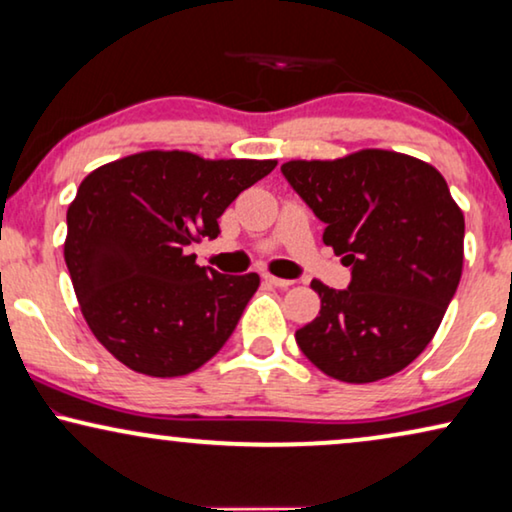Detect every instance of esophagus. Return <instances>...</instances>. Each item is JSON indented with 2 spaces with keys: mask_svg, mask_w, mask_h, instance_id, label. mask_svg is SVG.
Segmentation results:
<instances>
[{
  "mask_svg": "<svg viewBox=\"0 0 512 512\" xmlns=\"http://www.w3.org/2000/svg\"><path fill=\"white\" fill-rule=\"evenodd\" d=\"M265 282L277 286V289H289V286L293 284L291 279H282V277H272V275H265Z\"/></svg>",
  "mask_w": 512,
  "mask_h": 512,
  "instance_id": "esophagus-1",
  "label": "esophagus"
}]
</instances>
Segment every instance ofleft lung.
I'll list each match as a JSON object with an SVG mask.
<instances>
[{
  "instance_id": "left-lung-1",
  "label": "left lung",
  "mask_w": 512,
  "mask_h": 512,
  "mask_svg": "<svg viewBox=\"0 0 512 512\" xmlns=\"http://www.w3.org/2000/svg\"><path fill=\"white\" fill-rule=\"evenodd\" d=\"M282 174L352 268L342 291L312 282L321 310L296 331L300 352L349 384L410 366L436 335L464 265V214L443 174L384 149L289 160Z\"/></svg>"
}]
</instances>
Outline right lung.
Listing matches in <instances>:
<instances>
[{
    "label": "right lung",
    "instance_id": "obj_1",
    "mask_svg": "<svg viewBox=\"0 0 512 512\" xmlns=\"http://www.w3.org/2000/svg\"><path fill=\"white\" fill-rule=\"evenodd\" d=\"M275 165L142 151L81 181L65 263L88 328L123 366L179 377L226 345L261 279L200 268L186 247L214 240L230 202Z\"/></svg>",
    "mask_w": 512,
    "mask_h": 512
}]
</instances>
